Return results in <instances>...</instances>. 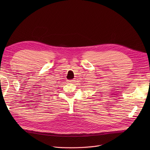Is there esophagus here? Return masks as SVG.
Instances as JSON below:
<instances>
[{
	"label": "esophagus",
	"mask_w": 150,
	"mask_h": 150,
	"mask_svg": "<svg viewBox=\"0 0 150 150\" xmlns=\"http://www.w3.org/2000/svg\"><path fill=\"white\" fill-rule=\"evenodd\" d=\"M67 81L69 82V83H74V80H68Z\"/></svg>",
	"instance_id": "34e87169"
}]
</instances>
